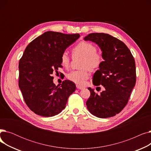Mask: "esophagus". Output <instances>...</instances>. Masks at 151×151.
<instances>
[{"instance_id": "obj_1", "label": "esophagus", "mask_w": 151, "mask_h": 151, "mask_svg": "<svg viewBox=\"0 0 151 151\" xmlns=\"http://www.w3.org/2000/svg\"><path fill=\"white\" fill-rule=\"evenodd\" d=\"M76 88L77 89H83L84 88V87H83V86H80V85H76Z\"/></svg>"}]
</instances>
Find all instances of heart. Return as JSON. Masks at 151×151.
Masks as SVG:
<instances>
[{"label": "heart", "mask_w": 151, "mask_h": 151, "mask_svg": "<svg viewBox=\"0 0 151 151\" xmlns=\"http://www.w3.org/2000/svg\"><path fill=\"white\" fill-rule=\"evenodd\" d=\"M75 56L83 58L80 70L71 71L67 75L69 80L79 85H84L89 77V70L93 71L97 69L103 62L101 53L97 52V47L92 43L87 42H81L73 48ZM62 65L68 67L70 64V57L67 52H63L60 57Z\"/></svg>", "instance_id": "1"}]
</instances>
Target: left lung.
<instances>
[{
  "label": "left lung",
  "instance_id": "1",
  "mask_svg": "<svg viewBox=\"0 0 151 151\" xmlns=\"http://www.w3.org/2000/svg\"><path fill=\"white\" fill-rule=\"evenodd\" d=\"M84 40L96 43L104 60L92 80L93 85H102L104 91L97 94L93 89L88 88L91 96L86 101L87 108L99 118L114 116L127 104L135 85L134 59L127 46L109 34L92 33Z\"/></svg>",
  "mask_w": 151,
  "mask_h": 151
}]
</instances>
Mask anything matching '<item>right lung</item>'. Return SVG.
<instances>
[{
  "label": "right lung",
  "instance_id": "right-lung-1",
  "mask_svg": "<svg viewBox=\"0 0 151 151\" xmlns=\"http://www.w3.org/2000/svg\"><path fill=\"white\" fill-rule=\"evenodd\" d=\"M80 37L47 31L26 47L19 62V87L26 104L35 114L43 117L59 114L76 90L69 80L56 86L51 75L62 67V54Z\"/></svg>",
  "mask_w": 151,
  "mask_h": 151
}]
</instances>
